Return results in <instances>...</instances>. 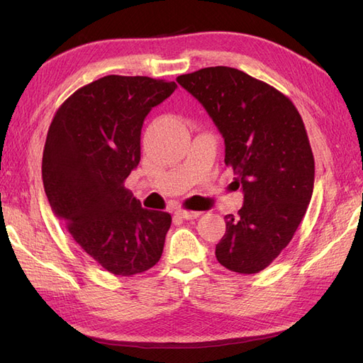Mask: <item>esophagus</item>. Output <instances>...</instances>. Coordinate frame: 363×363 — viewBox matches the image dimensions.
<instances>
[{"label": "esophagus", "mask_w": 363, "mask_h": 363, "mask_svg": "<svg viewBox=\"0 0 363 363\" xmlns=\"http://www.w3.org/2000/svg\"><path fill=\"white\" fill-rule=\"evenodd\" d=\"M175 215H177L179 218H183V219H195L200 216V212H192V211H184V208H179V211L175 212Z\"/></svg>", "instance_id": "esophagus-1"}]
</instances>
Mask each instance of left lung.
Returning a JSON list of instances; mask_svg holds the SVG:
<instances>
[{
    "label": "left lung",
    "mask_w": 363,
    "mask_h": 363,
    "mask_svg": "<svg viewBox=\"0 0 363 363\" xmlns=\"http://www.w3.org/2000/svg\"><path fill=\"white\" fill-rule=\"evenodd\" d=\"M212 118L244 206L225 215L215 255L230 271L265 269L291 242L311 203L315 162L303 119L276 87L228 67L177 77Z\"/></svg>",
    "instance_id": "8db88e82"
}]
</instances>
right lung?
<instances>
[{
  "label": "right lung",
  "mask_w": 363,
  "mask_h": 363,
  "mask_svg": "<svg viewBox=\"0 0 363 363\" xmlns=\"http://www.w3.org/2000/svg\"><path fill=\"white\" fill-rule=\"evenodd\" d=\"M174 82L106 75L75 91L54 115L42 157L47 199L72 239L121 277L159 262L168 212L140 206L124 182L140 160V130Z\"/></svg>",
  "instance_id": "obj_1"
}]
</instances>
